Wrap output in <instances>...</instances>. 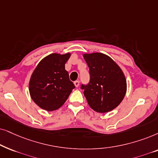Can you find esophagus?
I'll return each mask as SVG.
<instances>
[{
	"instance_id": "esophagus-1",
	"label": "esophagus",
	"mask_w": 158,
	"mask_h": 158,
	"mask_svg": "<svg viewBox=\"0 0 158 158\" xmlns=\"http://www.w3.org/2000/svg\"><path fill=\"white\" fill-rule=\"evenodd\" d=\"M73 84H74L76 87H78L79 86V81H75L74 82H73Z\"/></svg>"
}]
</instances>
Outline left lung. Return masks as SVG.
Wrapping results in <instances>:
<instances>
[{
  "label": "left lung",
  "instance_id": "obj_1",
  "mask_svg": "<svg viewBox=\"0 0 158 158\" xmlns=\"http://www.w3.org/2000/svg\"><path fill=\"white\" fill-rule=\"evenodd\" d=\"M89 68L90 81L81 85L90 108L98 113L113 110L122 102L127 92L123 71L110 57L101 52L84 54Z\"/></svg>",
  "mask_w": 158,
  "mask_h": 158
}]
</instances>
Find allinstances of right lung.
Instances as JSON below:
<instances>
[{
    "label": "right lung",
    "instance_id": "obj_1",
    "mask_svg": "<svg viewBox=\"0 0 158 158\" xmlns=\"http://www.w3.org/2000/svg\"><path fill=\"white\" fill-rule=\"evenodd\" d=\"M71 53H52L42 59L31 76L29 94L43 110H56L65 103L75 86L69 79L65 64Z\"/></svg>",
    "mask_w": 158,
    "mask_h": 158
}]
</instances>
